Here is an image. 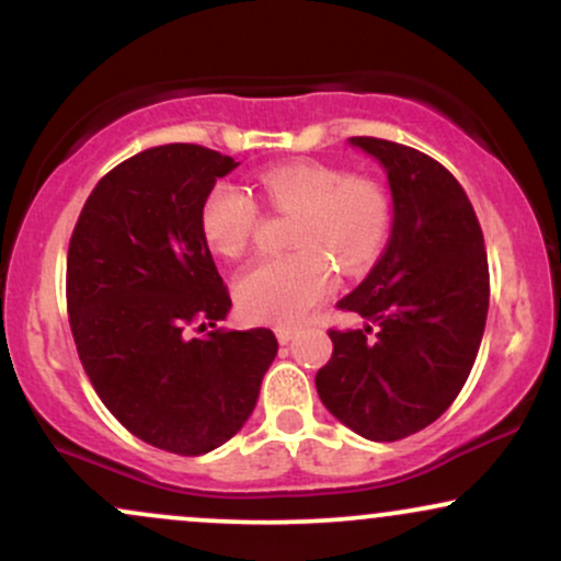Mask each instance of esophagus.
<instances>
[{
	"label": "esophagus",
	"instance_id": "obj_1",
	"mask_svg": "<svg viewBox=\"0 0 561 561\" xmlns=\"http://www.w3.org/2000/svg\"><path fill=\"white\" fill-rule=\"evenodd\" d=\"M295 334H298V330H295V327H276V340H279L282 345H287L289 340L295 337Z\"/></svg>",
	"mask_w": 561,
	"mask_h": 561
}]
</instances>
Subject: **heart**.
I'll list each match as a JSON object with an SVG mask.
<instances>
[{
	"instance_id": "heart-1",
	"label": "heart",
	"mask_w": 561,
	"mask_h": 561,
	"mask_svg": "<svg viewBox=\"0 0 561 561\" xmlns=\"http://www.w3.org/2000/svg\"><path fill=\"white\" fill-rule=\"evenodd\" d=\"M274 208L300 210L293 253L250 263L234 285L237 306L263 324H300L334 289V263L356 274L377 261L390 234L392 203L375 179L351 176L321 160H293L259 173ZM259 227V208L240 186L221 182L205 197L199 229L216 253L240 255Z\"/></svg>"
}]
</instances>
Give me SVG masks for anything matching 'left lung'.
<instances>
[{
    "instance_id": "8db88e82",
    "label": "left lung",
    "mask_w": 561,
    "mask_h": 561,
    "mask_svg": "<svg viewBox=\"0 0 561 561\" xmlns=\"http://www.w3.org/2000/svg\"><path fill=\"white\" fill-rule=\"evenodd\" d=\"M388 173L392 229L366 279L337 302L364 330H330L317 371L321 403L366 440L390 443L433 424L465 388L485 332V240L461 184L414 147L351 137Z\"/></svg>"
}]
</instances>
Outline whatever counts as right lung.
Wrapping results in <instances>:
<instances>
[{"label": "right lung", "instance_id": "1", "mask_svg": "<svg viewBox=\"0 0 561 561\" xmlns=\"http://www.w3.org/2000/svg\"><path fill=\"white\" fill-rule=\"evenodd\" d=\"M237 165L199 145L150 147L100 179L70 237L83 371L128 433L171 454H208L240 433L279 347L263 327L190 334L231 308L199 210Z\"/></svg>", "mask_w": 561, "mask_h": 561}]
</instances>
